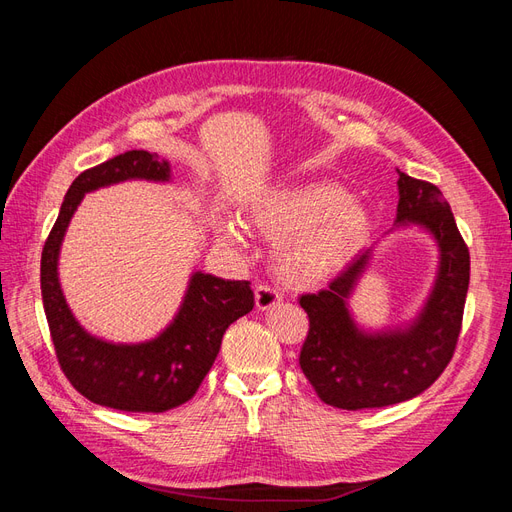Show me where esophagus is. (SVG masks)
<instances>
[{
	"label": "esophagus",
	"mask_w": 512,
	"mask_h": 512,
	"mask_svg": "<svg viewBox=\"0 0 512 512\" xmlns=\"http://www.w3.org/2000/svg\"><path fill=\"white\" fill-rule=\"evenodd\" d=\"M254 297H256V307L260 309V312H269V309H273V307L282 303V294L271 286H265V284L256 286Z\"/></svg>",
	"instance_id": "34e87169"
}]
</instances>
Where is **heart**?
<instances>
[{
  "mask_svg": "<svg viewBox=\"0 0 512 512\" xmlns=\"http://www.w3.org/2000/svg\"><path fill=\"white\" fill-rule=\"evenodd\" d=\"M250 218L262 235L277 239V271L301 288L322 286L342 273L371 232L367 209L333 181L269 190L254 200ZM222 228L230 241H243L235 220Z\"/></svg>",
  "mask_w": 512,
  "mask_h": 512,
  "instance_id": "1",
  "label": "heart"
}]
</instances>
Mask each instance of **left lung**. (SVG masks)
I'll use <instances>...</instances> for the list:
<instances>
[{"mask_svg":"<svg viewBox=\"0 0 512 512\" xmlns=\"http://www.w3.org/2000/svg\"><path fill=\"white\" fill-rule=\"evenodd\" d=\"M399 173L395 228L418 226L438 245L436 282L418 316L406 327L365 331L348 299L369 267L374 245L356 256L329 288L303 294L309 333L299 365L324 404L342 410L393 406L421 395L440 378L461 331L470 284V252L451 205L433 183Z\"/></svg>","mask_w":512,"mask_h":512,"instance_id":"1","label":"left lung"}]
</instances>
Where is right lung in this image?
Here are the masks:
<instances>
[{"mask_svg": "<svg viewBox=\"0 0 512 512\" xmlns=\"http://www.w3.org/2000/svg\"><path fill=\"white\" fill-rule=\"evenodd\" d=\"M130 179L170 181V164L156 153L126 151L72 181L42 250V303L57 361L76 391L98 406L123 412H166L194 397L220 352L226 329L252 312L254 292L250 282L194 271L179 312L158 337L141 344H113L87 333L59 284L61 241L87 192Z\"/></svg>", "mask_w": 512, "mask_h": 512, "instance_id": "right-lung-1", "label": "right lung"}]
</instances>
